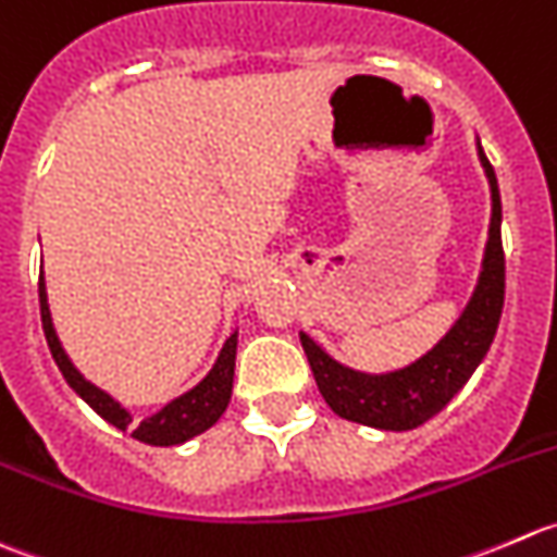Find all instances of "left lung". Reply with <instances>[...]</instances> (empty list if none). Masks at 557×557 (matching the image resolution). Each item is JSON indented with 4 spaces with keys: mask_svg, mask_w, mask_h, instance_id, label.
<instances>
[{
    "mask_svg": "<svg viewBox=\"0 0 557 557\" xmlns=\"http://www.w3.org/2000/svg\"><path fill=\"white\" fill-rule=\"evenodd\" d=\"M479 148V162L490 181L493 216L484 246L479 284L468 300L466 311L449 333L433 346L428 355L400 371L362 373L335 362L327 351L319 349L306 333L300 344L306 349L317 387L324 404L344 420L357 425L379 428V431H411L431 417H436L463 384L476 371L487 355L498 330L500 308H504V246H500V195L493 164Z\"/></svg>",
    "mask_w": 557,
    "mask_h": 557,
    "instance_id": "8db88e82",
    "label": "left lung"
}]
</instances>
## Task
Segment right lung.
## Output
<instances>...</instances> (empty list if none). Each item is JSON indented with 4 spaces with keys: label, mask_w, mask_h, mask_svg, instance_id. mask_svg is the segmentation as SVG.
Here are the masks:
<instances>
[{
    "label": "right lung",
    "mask_w": 557,
    "mask_h": 557,
    "mask_svg": "<svg viewBox=\"0 0 557 557\" xmlns=\"http://www.w3.org/2000/svg\"><path fill=\"white\" fill-rule=\"evenodd\" d=\"M40 317H42V330H46L48 349H51L53 360H57L59 371H62V376L67 379L70 387H73L75 393H78L104 422L115 425L119 431H129L132 438H137V442L151 444V447H175V444L189 442V438L200 436L202 431L216 425V420L224 414V409H227L230 395H233L238 333H233L227 341H224L216 366L211 368V373H208L197 387H191L189 393H184L181 398L170 400V404L164 406V409H159L157 414L135 422L129 411H126L119 400H113L108 393H102V389L94 387L91 382H86V379L81 376L78 368H75L73 362H70V357L64 355L57 330H53L51 311H48L46 281H42V276H40Z\"/></svg>",
    "instance_id": "right-lung-1"
}]
</instances>
